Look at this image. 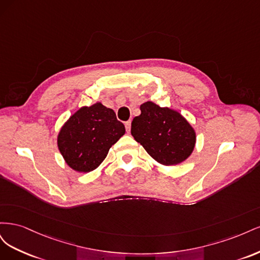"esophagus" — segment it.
Segmentation results:
<instances>
[{
    "mask_svg": "<svg viewBox=\"0 0 260 260\" xmlns=\"http://www.w3.org/2000/svg\"><path fill=\"white\" fill-rule=\"evenodd\" d=\"M125 125V130H127V132H130V129H131V121H127L124 123Z\"/></svg>",
    "mask_w": 260,
    "mask_h": 260,
    "instance_id": "1",
    "label": "esophagus"
}]
</instances>
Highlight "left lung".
<instances>
[{
  "label": "left lung",
  "mask_w": 260,
  "mask_h": 260,
  "mask_svg": "<svg viewBox=\"0 0 260 260\" xmlns=\"http://www.w3.org/2000/svg\"><path fill=\"white\" fill-rule=\"evenodd\" d=\"M141 115L131 123V135L153 158L165 166L185 160L193 152L196 136L178 112L153 102L140 106Z\"/></svg>",
  "instance_id": "1"
}]
</instances>
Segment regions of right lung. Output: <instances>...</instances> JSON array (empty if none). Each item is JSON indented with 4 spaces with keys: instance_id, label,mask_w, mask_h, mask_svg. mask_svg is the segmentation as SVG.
Here are the masks:
<instances>
[{
    "instance_id": "1",
    "label": "right lung",
    "mask_w": 260,
    "mask_h": 260,
    "mask_svg": "<svg viewBox=\"0 0 260 260\" xmlns=\"http://www.w3.org/2000/svg\"><path fill=\"white\" fill-rule=\"evenodd\" d=\"M124 132L113 109L96 103L81 107L69 118L58 133L57 145L70 168L90 172L106 158Z\"/></svg>"
}]
</instances>
